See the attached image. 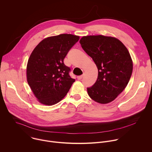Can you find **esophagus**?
<instances>
[{
	"label": "esophagus",
	"mask_w": 152,
	"mask_h": 152,
	"mask_svg": "<svg viewBox=\"0 0 152 152\" xmlns=\"http://www.w3.org/2000/svg\"><path fill=\"white\" fill-rule=\"evenodd\" d=\"M83 75H80V76H78L77 77V79L78 80H81L82 79V78H83Z\"/></svg>",
	"instance_id": "34e87169"
}]
</instances>
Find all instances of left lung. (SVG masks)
Returning <instances> with one entry per match:
<instances>
[{"instance_id": "obj_1", "label": "left lung", "mask_w": 152, "mask_h": 152, "mask_svg": "<svg viewBox=\"0 0 152 152\" xmlns=\"http://www.w3.org/2000/svg\"><path fill=\"white\" fill-rule=\"evenodd\" d=\"M80 43L98 70L96 83L87 88L88 96L101 104L112 102L126 87L132 75L129 51L117 38L101 35L83 37Z\"/></svg>"}]
</instances>
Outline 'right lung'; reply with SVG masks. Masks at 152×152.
Segmentation results:
<instances>
[{
	"label": "right lung",
	"mask_w": 152,
	"mask_h": 152,
	"mask_svg": "<svg viewBox=\"0 0 152 152\" xmlns=\"http://www.w3.org/2000/svg\"><path fill=\"white\" fill-rule=\"evenodd\" d=\"M80 37L60 34L42 40L28 60L26 77L38 101L53 105L66 95L75 80L72 78L64 60Z\"/></svg>",
	"instance_id": "add662e5"
}]
</instances>
